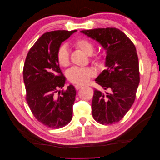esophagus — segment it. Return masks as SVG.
I'll return each instance as SVG.
<instances>
[{"label":"esophagus","instance_id":"1","mask_svg":"<svg viewBox=\"0 0 160 160\" xmlns=\"http://www.w3.org/2000/svg\"><path fill=\"white\" fill-rule=\"evenodd\" d=\"M81 88H82V86H81V85H75V88H76V90H79Z\"/></svg>","mask_w":160,"mask_h":160}]
</instances>
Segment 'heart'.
I'll return each mask as SVG.
<instances>
[{
	"instance_id": "1",
	"label": "heart",
	"mask_w": 160,
	"mask_h": 160,
	"mask_svg": "<svg viewBox=\"0 0 160 160\" xmlns=\"http://www.w3.org/2000/svg\"><path fill=\"white\" fill-rule=\"evenodd\" d=\"M73 46L82 51L86 54L91 55V60L95 65L103 64V56L102 53H96L93 54L94 46L92 41L87 38H81L73 41ZM56 59L58 64L62 67H66L70 63L69 53L66 46H61L56 52ZM95 76L94 71L89 67L78 68L73 67L66 72V77L69 82L78 85L86 84L88 81Z\"/></svg>"
}]
</instances>
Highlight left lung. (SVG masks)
Segmentation results:
<instances>
[{
  "label": "left lung",
  "mask_w": 160,
  "mask_h": 160,
  "mask_svg": "<svg viewBox=\"0 0 160 160\" xmlns=\"http://www.w3.org/2000/svg\"><path fill=\"white\" fill-rule=\"evenodd\" d=\"M82 33L98 41L107 51V68L96 83L106 92L94 88L93 118L102 124L119 122L134 104L139 83V60L132 41L116 28L83 30Z\"/></svg>",
  "instance_id": "left-lung-1"
}]
</instances>
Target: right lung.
Masks as SVG:
<instances>
[{
  "label": "right lung",
  "instance_id": "right-lung-1",
  "mask_svg": "<svg viewBox=\"0 0 160 160\" xmlns=\"http://www.w3.org/2000/svg\"><path fill=\"white\" fill-rule=\"evenodd\" d=\"M76 31L43 34L30 48L24 63L26 102L36 119L50 128H61L72 119L77 92L72 85L60 90L66 78L57 62L56 52L61 43Z\"/></svg>",
  "mask_w": 160,
  "mask_h": 160
}]
</instances>
